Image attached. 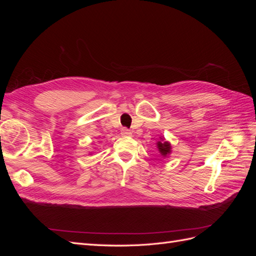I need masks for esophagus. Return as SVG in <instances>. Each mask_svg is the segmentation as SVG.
Returning a JSON list of instances; mask_svg holds the SVG:
<instances>
[{
    "label": "esophagus",
    "mask_w": 256,
    "mask_h": 256,
    "mask_svg": "<svg viewBox=\"0 0 256 256\" xmlns=\"http://www.w3.org/2000/svg\"><path fill=\"white\" fill-rule=\"evenodd\" d=\"M120 134H122V136H132V132H131V131H130L129 129H127V128H122Z\"/></svg>",
    "instance_id": "34e87169"
}]
</instances>
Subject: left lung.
<instances>
[{"label": "left lung", "mask_w": 256, "mask_h": 256, "mask_svg": "<svg viewBox=\"0 0 256 256\" xmlns=\"http://www.w3.org/2000/svg\"><path fill=\"white\" fill-rule=\"evenodd\" d=\"M157 146H158V150H159V152L161 154V156H164V157L168 156V154L172 152L171 144H170L168 141H162V138H161V141H159L157 143Z\"/></svg>", "instance_id": "8db88e82"}]
</instances>
